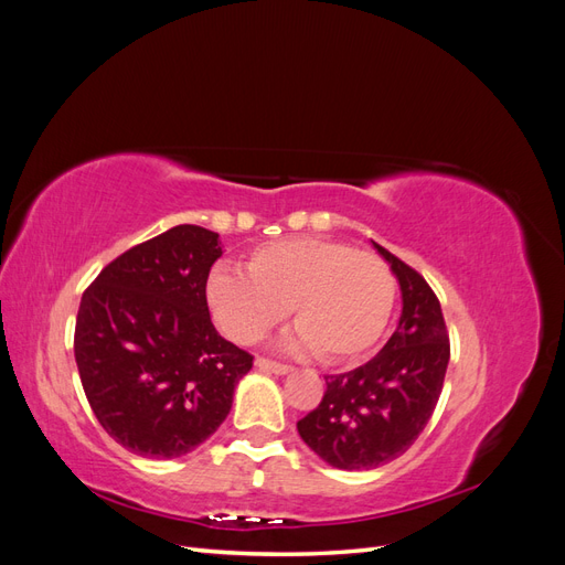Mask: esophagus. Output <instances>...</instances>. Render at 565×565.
Wrapping results in <instances>:
<instances>
[{"label":"esophagus","instance_id":"34e87169","mask_svg":"<svg viewBox=\"0 0 565 565\" xmlns=\"http://www.w3.org/2000/svg\"><path fill=\"white\" fill-rule=\"evenodd\" d=\"M256 367L259 370H266V372H276V374H287L289 370V365H285V363H278V361H270V358H264V355H259L256 358V363H254Z\"/></svg>","mask_w":565,"mask_h":565}]
</instances>
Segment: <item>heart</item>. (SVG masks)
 <instances>
[{
    "label": "heart",
    "instance_id": "obj_1",
    "mask_svg": "<svg viewBox=\"0 0 565 565\" xmlns=\"http://www.w3.org/2000/svg\"><path fill=\"white\" fill-rule=\"evenodd\" d=\"M204 295L218 328L241 344L262 341L292 306L297 347L324 363H353L384 337L396 278L380 254L303 235L254 247L247 273L216 266Z\"/></svg>",
    "mask_w": 565,
    "mask_h": 565
}]
</instances>
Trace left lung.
Returning a JSON list of instances; mask_svg holds the SVG:
<instances>
[{
	"instance_id": "8db88e82",
	"label": "left lung",
	"mask_w": 565,
	"mask_h": 565,
	"mask_svg": "<svg viewBox=\"0 0 565 565\" xmlns=\"http://www.w3.org/2000/svg\"><path fill=\"white\" fill-rule=\"evenodd\" d=\"M374 247L401 282L398 328L370 363L324 377L322 401L297 422L306 446L347 471L382 467L409 450L434 415L450 361L448 328L429 282Z\"/></svg>"
}]
</instances>
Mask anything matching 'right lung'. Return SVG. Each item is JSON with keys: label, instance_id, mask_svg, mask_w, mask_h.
<instances>
[{"label": "right lung", "instance_id": "1", "mask_svg": "<svg viewBox=\"0 0 565 565\" xmlns=\"http://www.w3.org/2000/svg\"><path fill=\"white\" fill-rule=\"evenodd\" d=\"M218 233L174 226L119 254L84 289L75 361L84 396L119 446L174 459L207 440L231 413L254 355L210 318Z\"/></svg>", "mask_w": 565, "mask_h": 565}]
</instances>
